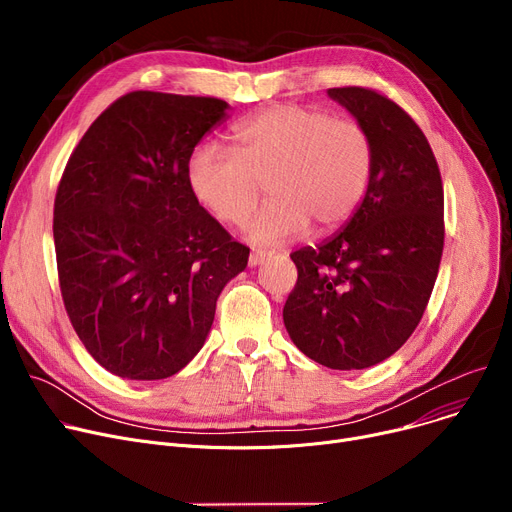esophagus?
Listing matches in <instances>:
<instances>
[{
  "instance_id": "1",
  "label": "esophagus",
  "mask_w": 512,
  "mask_h": 512,
  "mask_svg": "<svg viewBox=\"0 0 512 512\" xmlns=\"http://www.w3.org/2000/svg\"><path fill=\"white\" fill-rule=\"evenodd\" d=\"M264 258H266V252H262V250H252V254H250V258H248V264H250V266H258V264L264 262Z\"/></svg>"
}]
</instances>
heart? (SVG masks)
Here are the masks:
<instances>
[{
    "mask_svg": "<svg viewBox=\"0 0 512 512\" xmlns=\"http://www.w3.org/2000/svg\"><path fill=\"white\" fill-rule=\"evenodd\" d=\"M233 153L200 144L186 165L192 196L225 225H250L256 244H285L310 227L328 235L362 206L374 173V140L357 119L308 105H273L231 128Z\"/></svg>",
    "mask_w": 512,
    "mask_h": 512,
    "instance_id": "heart-1",
    "label": "heart"
}]
</instances>
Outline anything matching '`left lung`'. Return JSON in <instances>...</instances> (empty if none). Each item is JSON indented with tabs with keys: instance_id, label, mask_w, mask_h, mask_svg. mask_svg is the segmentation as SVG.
<instances>
[{
	"instance_id": "obj_1",
	"label": "left lung",
	"mask_w": 512,
	"mask_h": 512,
	"mask_svg": "<svg viewBox=\"0 0 512 512\" xmlns=\"http://www.w3.org/2000/svg\"><path fill=\"white\" fill-rule=\"evenodd\" d=\"M374 140V173L353 219L318 248L291 254L297 283L283 322L291 341L333 370L384 362L422 320L444 248V190L428 138L393 99L328 88Z\"/></svg>"
}]
</instances>
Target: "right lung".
I'll return each instance as SVG.
<instances>
[{"label": "right lung", "instance_id": "add662e5", "mask_svg": "<svg viewBox=\"0 0 512 512\" xmlns=\"http://www.w3.org/2000/svg\"><path fill=\"white\" fill-rule=\"evenodd\" d=\"M227 103L134 90L86 130L53 204L68 318L97 362L128 380L177 374L202 349L217 297L248 264L192 196L188 157Z\"/></svg>", "mask_w": 512, "mask_h": 512}]
</instances>
